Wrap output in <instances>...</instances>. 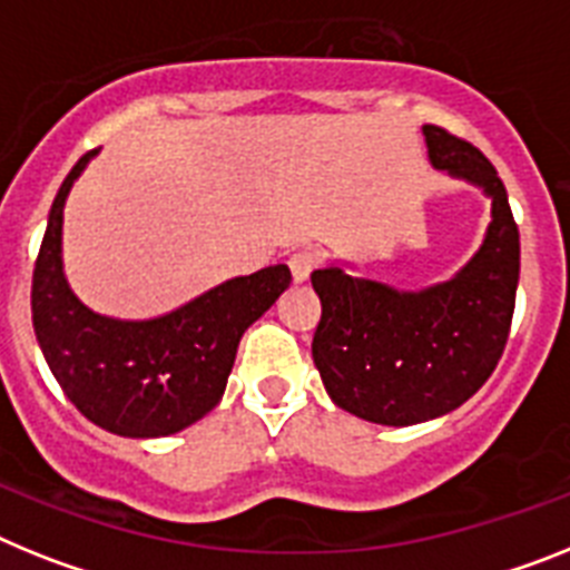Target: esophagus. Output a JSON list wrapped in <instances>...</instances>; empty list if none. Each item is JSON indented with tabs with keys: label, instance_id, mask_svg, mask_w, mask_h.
<instances>
[{
	"label": "esophagus",
	"instance_id": "1",
	"mask_svg": "<svg viewBox=\"0 0 570 570\" xmlns=\"http://www.w3.org/2000/svg\"><path fill=\"white\" fill-rule=\"evenodd\" d=\"M321 264V255L315 249H298L295 255L289 257V269H292V278L298 281H306L309 275H313L315 266Z\"/></svg>",
	"mask_w": 570,
	"mask_h": 570
}]
</instances>
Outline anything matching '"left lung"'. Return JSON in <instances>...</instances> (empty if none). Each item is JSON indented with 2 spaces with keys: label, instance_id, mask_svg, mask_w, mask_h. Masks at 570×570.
I'll return each mask as SVG.
<instances>
[{
  "label": "left lung",
  "instance_id": "8db88e82",
  "mask_svg": "<svg viewBox=\"0 0 570 570\" xmlns=\"http://www.w3.org/2000/svg\"><path fill=\"white\" fill-rule=\"evenodd\" d=\"M422 131L439 171L491 197L493 220L470 264L422 292L353 278L341 266L313 272L321 298L313 361L326 393L346 413L390 428L450 413L491 379L519 284V229L493 163L444 128Z\"/></svg>",
  "mask_w": 570,
  "mask_h": 570
}]
</instances>
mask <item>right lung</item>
<instances>
[{
  "mask_svg": "<svg viewBox=\"0 0 570 570\" xmlns=\"http://www.w3.org/2000/svg\"><path fill=\"white\" fill-rule=\"evenodd\" d=\"M94 155L97 148L79 157L53 197L33 266V333L57 384L88 422L128 439L171 435L220 402L240 335L289 286V266L226 281L160 318L94 313L62 272V206Z\"/></svg>",
  "mask_w": 570,
  "mask_h": 570,
  "instance_id": "right-lung-1",
  "label": "right lung"
}]
</instances>
